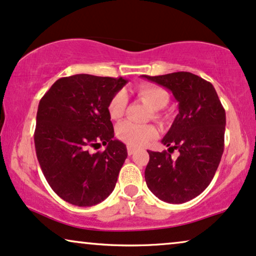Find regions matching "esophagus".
Returning a JSON list of instances; mask_svg holds the SVG:
<instances>
[{"label":"esophagus","mask_w":256,"mask_h":256,"mask_svg":"<svg viewBox=\"0 0 256 256\" xmlns=\"http://www.w3.org/2000/svg\"><path fill=\"white\" fill-rule=\"evenodd\" d=\"M134 148H131V146H128V154H130V156H131V154H134Z\"/></svg>","instance_id":"esophagus-1"}]
</instances>
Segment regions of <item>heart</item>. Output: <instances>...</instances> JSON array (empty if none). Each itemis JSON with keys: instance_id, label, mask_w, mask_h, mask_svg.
<instances>
[{"instance_id": "obj_1", "label": "heart", "mask_w": 256, "mask_h": 256, "mask_svg": "<svg viewBox=\"0 0 256 256\" xmlns=\"http://www.w3.org/2000/svg\"><path fill=\"white\" fill-rule=\"evenodd\" d=\"M136 96L154 110V117L160 118L158 110L166 108L169 102V92L164 87L154 84H142L134 88ZM128 108V96L124 90H118L108 104V113L113 120L120 119ZM116 134L119 140L131 148H142L158 136L156 128L152 125L134 124L132 122H124L118 125Z\"/></svg>"}]
</instances>
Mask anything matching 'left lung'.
<instances>
[{
  "instance_id": "1",
  "label": "left lung",
  "mask_w": 256,
  "mask_h": 256,
  "mask_svg": "<svg viewBox=\"0 0 256 256\" xmlns=\"http://www.w3.org/2000/svg\"><path fill=\"white\" fill-rule=\"evenodd\" d=\"M142 76L170 90L178 102V114L162 139L168 151H148V188L164 202H188L214 178L224 150L226 111L214 86L195 74ZM174 150L177 158L170 157Z\"/></svg>"
}]
</instances>
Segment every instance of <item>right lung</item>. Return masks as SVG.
<instances>
[{"instance_id":"obj_1","label":"right lung","mask_w":256,"mask_h":256,"mask_svg":"<svg viewBox=\"0 0 256 256\" xmlns=\"http://www.w3.org/2000/svg\"><path fill=\"white\" fill-rule=\"evenodd\" d=\"M126 82L90 74L60 78L38 102V160L54 192L70 204H98L114 189L128 150L113 138L108 104ZM102 144L104 152H90Z\"/></svg>"}]
</instances>
